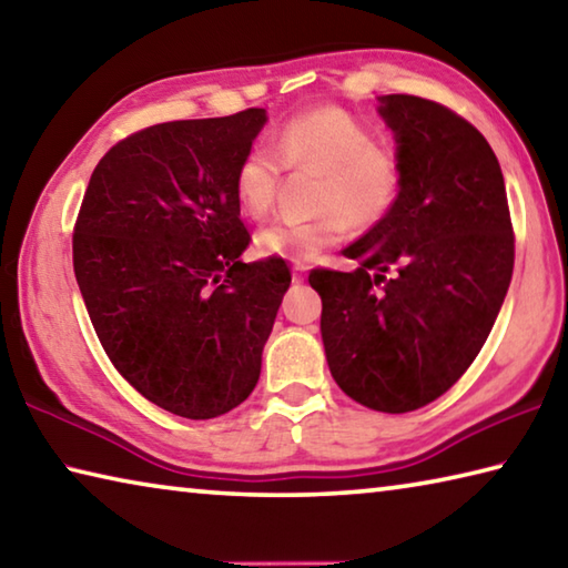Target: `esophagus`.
<instances>
[{
  "instance_id": "1",
  "label": "esophagus",
  "mask_w": 568,
  "mask_h": 568,
  "mask_svg": "<svg viewBox=\"0 0 568 568\" xmlns=\"http://www.w3.org/2000/svg\"><path fill=\"white\" fill-rule=\"evenodd\" d=\"M305 281V265H295L293 267V283H303Z\"/></svg>"
}]
</instances>
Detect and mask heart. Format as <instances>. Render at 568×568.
<instances>
[{"mask_svg": "<svg viewBox=\"0 0 568 568\" xmlns=\"http://www.w3.org/2000/svg\"><path fill=\"white\" fill-rule=\"evenodd\" d=\"M271 150L253 148L240 158L233 178L237 205L263 217L273 210L283 168L315 170L311 220H275L257 233L263 255L311 263L323 250L376 227L396 207L403 190V162L396 150L373 142L371 130L343 108H315L293 114L277 128Z\"/></svg>", "mask_w": 568, "mask_h": 568, "instance_id": "1", "label": "heart"}]
</instances>
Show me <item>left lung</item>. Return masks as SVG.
<instances>
[{"label": "left lung", "mask_w": 568, "mask_h": 568, "mask_svg": "<svg viewBox=\"0 0 568 568\" xmlns=\"http://www.w3.org/2000/svg\"><path fill=\"white\" fill-rule=\"evenodd\" d=\"M403 190L390 215L343 250L353 273L315 267L321 333L345 396L408 413L454 386L491 333L514 273L501 165L444 104L386 94Z\"/></svg>", "instance_id": "8db88e82"}]
</instances>
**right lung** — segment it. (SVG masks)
<instances>
[{
	"label": "right lung",
	"mask_w": 568,
	"mask_h": 568,
	"mask_svg": "<svg viewBox=\"0 0 568 568\" xmlns=\"http://www.w3.org/2000/svg\"><path fill=\"white\" fill-rule=\"evenodd\" d=\"M265 110L152 124L110 148L74 223L72 263L94 333L155 406L205 420L253 393L283 257L243 263L250 233L233 178Z\"/></svg>",
	"instance_id": "right-lung-1"
}]
</instances>
